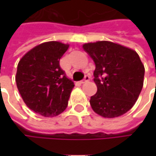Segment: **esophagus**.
I'll return each mask as SVG.
<instances>
[{"instance_id": "1", "label": "esophagus", "mask_w": 156, "mask_h": 156, "mask_svg": "<svg viewBox=\"0 0 156 156\" xmlns=\"http://www.w3.org/2000/svg\"><path fill=\"white\" fill-rule=\"evenodd\" d=\"M89 79H90V77H89L88 75H86V76H85V78H84L83 80H81L80 82H81V84H83V83H86V82H87V81H89Z\"/></svg>"}]
</instances>
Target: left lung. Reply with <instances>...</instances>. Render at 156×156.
<instances>
[{"label": "left lung", "instance_id": "left-lung-1", "mask_svg": "<svg viewBox=\"0 0 156 156\" xmlns=\"http://www.w3.org/2000/svg\"><path fill=\"white\" fill-rule=\"evenodd\" d=\"M82 48L95 64L97 92L89 101L93 110L105 118L124 115L135 105L143 86L145 69L138 54L107 41L86 43Z\"/></svg>", "mask_w": 156, "mask_h": 156}]
</instances>
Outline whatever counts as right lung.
I'll return each instance as SVG.
<instances>
[{
  "label": "right lung",
  "mask_w": 156,
  "mask_h": 156,
  "mask_svg": "<svg viewBox=\"0 0 156 156\" xmlns=\"http://www.w3.org/2000/svg\"><path fill=\"white\" fill-rule=\"evenodd\" d=\"M69 45L48 41L34 47L20 60L15 81L27 107L45 117L66 109L74 82L60 67V59Z\"/></svg>",
  "instance_id": "right-lung-1"
}]
</instances>
